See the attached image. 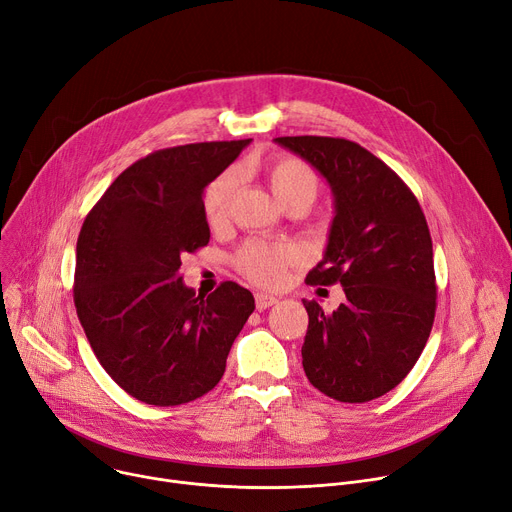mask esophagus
Returning <instances> with one entry per match:
<instances>
[{
  "mask_svg": "<svg viewBox=\"0 0 512 512\" xmlns=\"http://www.w3.org/2000/svg\"><path fill=\"white\" fill-rule=\"evenodd\" d=\"M255 304H257V309H259V311H265V309H269V306L278 304V298H276V296H271V294H263V292H259V294H255Z\"/></svg>",
  "mask_w": 512,
  "mask_h": 512,
  "instance_id": "34e87169",
  "label": "esophagus"
}]
</instances>
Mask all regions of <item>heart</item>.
Masks as SVG:
<instances>
[{"instance_id":"1","label":"heart","mask_w":512,"mask_h":512,"mask_svg":"<svg viewBox=\"0 0 512 512\" xmlns=\"http://www.w3.org/2000/svg\"><path fill=\"white\" fill-rule=\"evenodd\" d=\"M271 191L282 206L298 197L315 199L319 179L315 170L298 158H276L267 166ZM238 187V175L226 170L203 193V214L212 226H220L230 212L232 199ZM300 261V251L292 245H269L263 241L247 243L236 255V267L243 276L261 286H278L284 282L290 265Z\"/></svg>"}]
</instances>
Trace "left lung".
Returning <instances> with one entry per match:
<instances>
[{"label": "left lung", "instance_id": "left-lung-1", "mask_svg": "<svg viewBox=\"0 0 512 512\" xmlns=\"http://www.w3.org/2000/svg\"><path fill=\"white\" fill-rule=\"evenodd\" d=\"M329 183L335 216L306 284H342L327 315L302 300L306 379L327 397L364 403L395 389L418 362L434 323L432 238L416 195L360 144L321 135L276 138Z\"/></svg>", "mask_w": 512, "mask_h": 512}]
</instances>
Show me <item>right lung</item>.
<instances>
[{"mask_svg": "<svg viewBox=\"0 0 512 512\" xmlns=\"http://www.w3.org/2000/svg\"><path fill=\"white\" fill-rule=\"evenodd\" d=\"M251 140L166 148L133 162L86 216L76 247L78 319L109 377L150 405L212 391L255 311L234 282L195 296L181 255L210 243L203 189Z\"/></svg>", "mask_w": 512, "mask_h": 512, "instance_id": "1", "label": "right lung"}]
</instances>
